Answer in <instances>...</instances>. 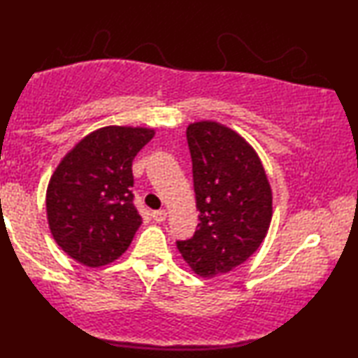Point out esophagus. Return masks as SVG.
I'll use <instances>...</instances> for the list:
<instances>
[{
    "instance_id": "esophagus-1",
    "label": "esophagus",
    "mask_w": 358,
    "mask_h": 358,
    "mask_svg": "<svg viewBox=\"0 0 358 358\" xmlns=\"http://www.w3.org/2000/svg\"><path fill=\"white\" fill-rule=\"evenodd\" d=\"M151 217H153L156 223H161V222H164L166 217H168V213H166V210H156V212L151 213Z\"/></svg>"
}]
</instances>
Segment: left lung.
<instances>
[{
  "label": "left lung",
  "instance_id": "left-lung-1",
  "mask_svg": "<svg viewBox=\"0 0 358 358\" xmlns=\"http://www.w3.org/2000/svg\"><path fill=\"white\" fill-rule=\"evenodd\" d=\"M199 220L194 236L178 241L200 277L227 273L246 262L266 238L272 190L256 151L217 122L187 127Z\"/></svg>",
  "mask_w": 358,
  "mask_h": 358
}]
</instances>
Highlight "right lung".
<instances>
[{
  "label": "right lung",
  "mask_w": 358,
  "mask_h": 358,
  "mask_svg": "<svg viewBox=\"0 0 358 358\" xmlns=\"http://www.w3.org/2000/svg\"><path fill=\"white\" fill-rule=\"evenodd\" d=\"M153 136L150 129L104 127L85 136L58 164L47 189L48 227L75 261L106 266L130 246L141 224L131 163Z\"/></svg>",
  "instance_id": "add662e5"
}]
</instances>
